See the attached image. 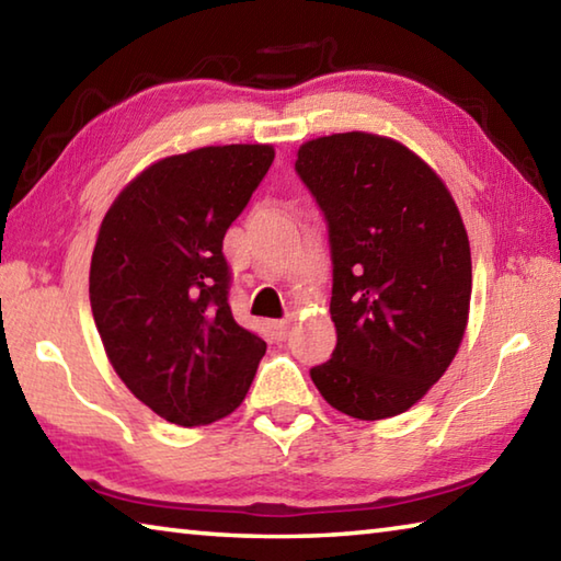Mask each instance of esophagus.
<instances>
[{
  "label": "esophagus",
  "instance_id": "1",
  "mask_svg": "<svg viewBox=\"0 0 561 561\" xmlns=\"http://www.w3.org/2000/svg\"><path fill=\"white\" fill-rule=\"evenodd\" d=\"M289 327H291V317L282 319V321H274V331H277V336H287Z\"/></svg>",
  "mask_w": 561,
  "mask_h": 561
}]
</instances>
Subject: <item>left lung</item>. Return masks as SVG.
I'll return each mask as SVG.
<instances>
[{
  "mask_svg": "<svg viewBox=\"0 0 561 561\" xmlns=\"http://www.w3.org/2000/svg\"><path fill=\"white\" fill-rule=\"evenodd\" d=\"M294 170L324 213L334 267L336 348L311 381L358 421L403 413L445 374L468 327L458 205L421 158L374 133L309 140Z\"/></svg>",
  "mask_w": 561,
  "mask_h": 561,
  "instance_id": "8db88e82",
  "label": "left lung"
}]
</instances>
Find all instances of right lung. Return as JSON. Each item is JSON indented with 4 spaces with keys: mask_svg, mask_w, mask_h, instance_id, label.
I'll use <instances>...</instances> for the list:
<instances>
[{
    "mask_svg": "<svg viewBox=\"0 0 561 561\" xmlns=\"http://www.w3.org/2000/svg\"><path fill=\"white\" fill-rule=\"evenodd\" d=\"M272 160V146L158 160L101 222L89 294L103 348L130 393L175 425L230 415L267 351L232 317L222 240Z\"/></svg>",
    "mask_w": 561,
    "mask_h": 561,
    "instance_id": "right-lung-1",
    "label": "right lung"
}]
</instances>
